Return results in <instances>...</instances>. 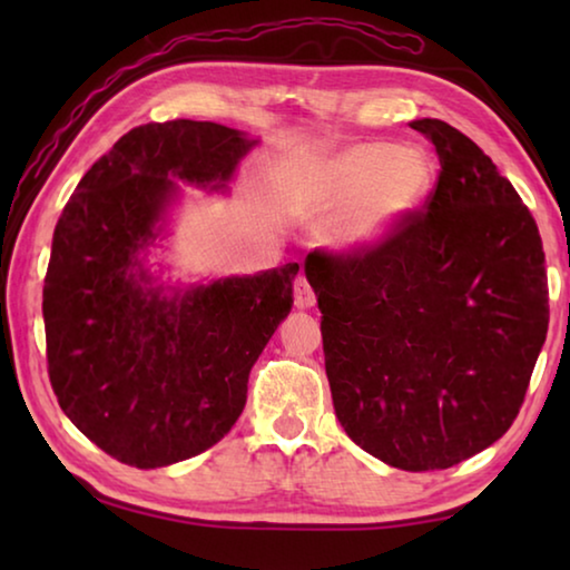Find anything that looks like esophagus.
Wrapping results in <instances>:
<instances>
[{
	"label": "esophagus",
	"mask_w": 570,
	"mask_h": 570,
	"mask_svg": "<svg viewBox=\"0 0 570 570\" xmlns=\"http://www.w3.org/2000/svg\"><path fill=\"white\" fill-rule=\"evenodd\" d=\"M314 304H316V294H314L312 284H308L304 276H298L296 284H294V306L296 308H312Z\"/></svg>",
	"instance_id": "34e87169"
}]
</instances>
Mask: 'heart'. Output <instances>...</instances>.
<instances>
[{
	"instance_id": "heart-1",
	"label": "heart",
	"mask_w": 570,
	"mask_h": 570,
	"mask_svg": "<svg viewBox=\"0 0 570 570\" xmlns=\"http://www.w3.org/2000/svg\"><path fill=\"white\" fill-rule=\"evenodd\" d=\"M432 163L420 148L354 142L314 163L294 180L306 208H334L326 240L340 250H370L387 240L428 196Z\"/></svg>"
}]
</instances>
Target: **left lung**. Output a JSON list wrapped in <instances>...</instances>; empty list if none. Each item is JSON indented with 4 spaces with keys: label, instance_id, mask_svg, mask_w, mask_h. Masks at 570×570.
<instances>
[{
    "label": "left lung",
    "instance_id": "1",
    "mask_svg": "<svg viewBox=\"0 0 570 570\" xmlns=\"http://www.w3.org/2000/svg\"><path fill=\"white\" fill-rule=\"evenodd\" d=\"M438 186L370 250H312L336 420L392 468L445 470L508 432L548 332L546 254L495 163L422 118Z\"/></svg>",
    "mask_w": 570,
    "mask_h": 570
}]
</instances>
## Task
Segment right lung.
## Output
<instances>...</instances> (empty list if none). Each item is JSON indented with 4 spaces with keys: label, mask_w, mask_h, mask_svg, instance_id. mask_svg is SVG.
<instances>
[{
    "label": "right lung",
    "mask_w": 570,
    "mask_h": 570,
    "mask_svg": "<svg viewBox=\"0 0 570 570\" xmlns=\"http://www.w3.org/2000/svg\"><path fill=\"white\" fill-rule=\"evenodd\" d=\"M256 142L218 122L140 125L85 173L57 220L47 372L75 428L125 465L166 468L214 448L292 312L298 264L190 286L158 284L146 268L178 180L226 190Z\"/></svg>",
    "instance_id": "right-lung-1"
}]
</instances>
